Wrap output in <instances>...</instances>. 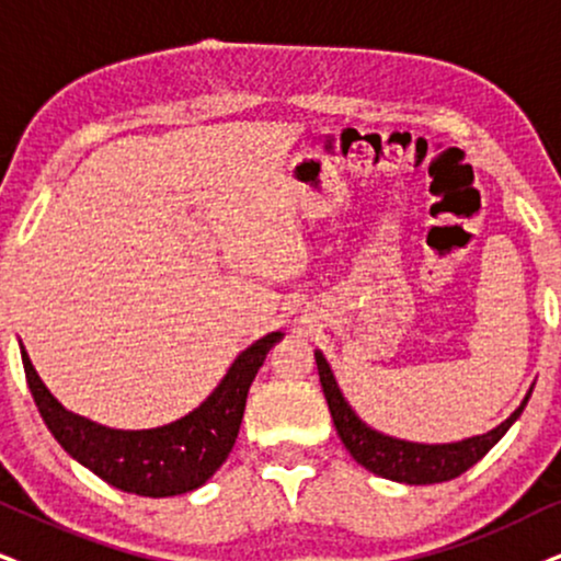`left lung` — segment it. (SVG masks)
I'll list each match as a JSON object with an SVG mask.
<instances>
[{
    "label": "left lung",
    "instance_id": "8db88e82",
    "mask_svg": "<svg viewBox=\"0 0 561 561\" xmlns=\"http://www.w3.org/2000/svg\"><path fill=\"white\" fill-rule=\"evenodd\" d=\"M318 378H321V388L325 401H329V411L333 427H336L339 437H342L344 448L352 453V458L375 477L399 481V484H439V481H450L469 471L477 460L486 456L494 445L500 443L502 435L513 427V422L523 414L526 403L530 399V391L526 393L520 407L507 416L505 422L489 430L486 435L466 437L458 443H443V445H424V443H409V439L388 437L382 432L367 427V424L354 414L350 403L339 391V382L333 378L329 363L321 352H316Z\"/></svg>",
    "mask_w": 561,
    "mask_h": 561
}]
</instances>
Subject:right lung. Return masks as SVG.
Here are the masks:
<instances>
[{
  "mask_svg": "<svg viewBox=\"0 0 561 561\" xmlns=\"http://www.w3.org/2000/svg\"><path fill=\"white\" fill-rule=\"evenodd\" d=\"M282 336V331H272L253 342L238 354L228 375L202 407L179 422L154 430H111L72 414L44 386L23 346L20 354L35 407L56 443L77 463L122 492L139 497H175L194 492L228 460L243 422L248 388L268 350Z\"/></svg>",
  "mask_w": 561,
  "mask_h": 561,
  "instance_id": "1",
  "label": "right lung"
}]
</instances>
